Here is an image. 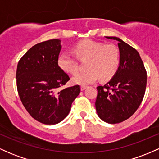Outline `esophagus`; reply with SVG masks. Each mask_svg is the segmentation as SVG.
I'll use <instances>...</instances> for the list:
<instances>
[{
    "mask_svg": "<svg viewBox=\"0 0 159 159\" xmlns=\"http://www.w3.org/2000/svg\"><path fill=\"white\" fill-rule=\"evenodd\" d=\"M87 86H83V85H82V86H81V91H83V90H85V89L86 88H87Z\"/></svg>",
    "mask_w": 159,
    "mask_h": 159,
    "instance_id": "34e87169",
    "label": "esophagus"
}]
</instances>
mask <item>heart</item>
<instances>
[{"label": "heart", "mask_w": 159, "mask_h": 159, "mask_svg": "<svg viewBox=\"0 0 159 159\" xmlns=\"http://www.w3.org/2000/svg\"><path fill=\"white\" fill-rule=\"evenodd\" d=\"M73 52L81 61H87L85 72L78 73L72 78V83L77 85L93 84L99 78L106 81L117 72L120 66V52L116 45L104 44L91 39H84L73 46ZM57 65L63 72L75 74L78 63L68 53H62L57 58Z\"/></svg>", "instance_id": "1"}]
</instances>
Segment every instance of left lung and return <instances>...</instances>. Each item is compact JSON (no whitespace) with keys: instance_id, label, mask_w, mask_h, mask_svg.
I'll use <instances>...</instances> for the list:
<instances>
[{"instance_id":"8db88e82","label":"left lung","mask_w":159,"mask_h":159,"mask_svg":"<svg viewBox=\"0 0 159 159\" xmlns=\"http://www.w3.org/2000/svg\"><path fill=\"white\" fill-rule=\"evenodd\" d=\"M119 42L120 66L106 84L97 87L96 109L100 119L107 123H119L129 119L141 104L147 87V71L139 53L114 36Z\"/></svg>"}]
</instances>
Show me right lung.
Returning <instances> with one entry per match:
<instances>
[{
  "label": "right lung",
  "mask_w": 159,
  "mask_h": 159,
  "mask_svg": "<svg viewBox=\"0 0 159 159\" xmlns=\"http://www.w3.org/2000/svg\"><path fill=\"white\" fill-rule=\"evenodd\" d=\"M61 50L60 39L42 42L29 49L17 66L20 99L29 114L45 125L64 119L81 92L79 85L59 90L70 79L57 65Z\"/></svg>",
  "instance_id": "1"
}]
</instances>
